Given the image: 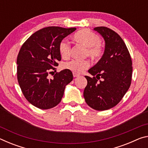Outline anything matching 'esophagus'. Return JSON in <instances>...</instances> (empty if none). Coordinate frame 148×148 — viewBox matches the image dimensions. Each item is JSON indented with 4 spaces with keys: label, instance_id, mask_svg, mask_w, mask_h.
<instances>
[{
    "label": "esophagus",
    "instance_id": "1",
    "mask_svg": "<svg viewBox=\"0 0 148 148\" xmlns=\"http://www.w3.org/2000/svg\"><path fill=\"white\" fill-rule=\"evenodd\" d=\"M73 76H74V77H78V76H79V74H77V73H75V72H73Z\"/></svg>",
    "mask_w": 148,
    "mask_h": 148
}]
</instances>
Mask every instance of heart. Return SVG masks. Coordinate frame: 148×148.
Listing matches in <instances>:
<instances>
[{
	"mask_svg": "<svg viewBox=\"0 0 148 148\" xmlns=\"http://www.w3.org/2000/svg\"><path fill=\"white\" fill-rule=\"evenodd\" d=\"M76 41L87 47V54L92 60H98L102 56V49L101 46V39L99 35L87 29H82L74 35ZM59 51L62 58H68L71 54V46L66 40H62L59 45ZM89 66L87 60L72 59L64 64V69L75 73H80Z\"/></svg>",
	"mask_w": 148,
	"mask_h": 148,
	"instance_id": "1",
	"label": "heart"
}]
</instances>
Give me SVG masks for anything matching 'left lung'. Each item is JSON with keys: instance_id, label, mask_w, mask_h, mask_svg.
<instances>
[{"instance_id": "obj_1", "label": "left lung", "mask_w": 148, "mask_h": 148, "mask_svg": "<svg viewBox=\"0 0 148 148\" xmlns=\"http://www.w3.org/2000/svg\"><path fill=\"white\" fill-rule=\"evenodd\" d=\"M94 30L103 37L104 52L88 71L93 77L85 76L87 85L84 97L92 109L102 111L116 106L128 91L132 79V60L118 34L105 27H95Z\"/></svg>"}]
</instances>
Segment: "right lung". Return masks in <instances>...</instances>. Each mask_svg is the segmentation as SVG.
Here are the masks:
<instances>
[{
	"label": "right lung",
	"instance_id": "right-lung-1",
	"mask_svg": "<svg viewBox=\"0 0 148 148\" xmlns=\"http://www.w3.org/2000/svg\"><path fill=\"white\" fill-rule=\"evenodd\" d=\"M76 28L48 27L32 34L21 46L17 58V80L30 103L42 110L56 106L63 97L65 86L73 79L69 70L48 75L58 66L61 57L59 45Z\"/></svg>",
	"mask_w": 148,
	"mask_h": 148
}]
</instances>
